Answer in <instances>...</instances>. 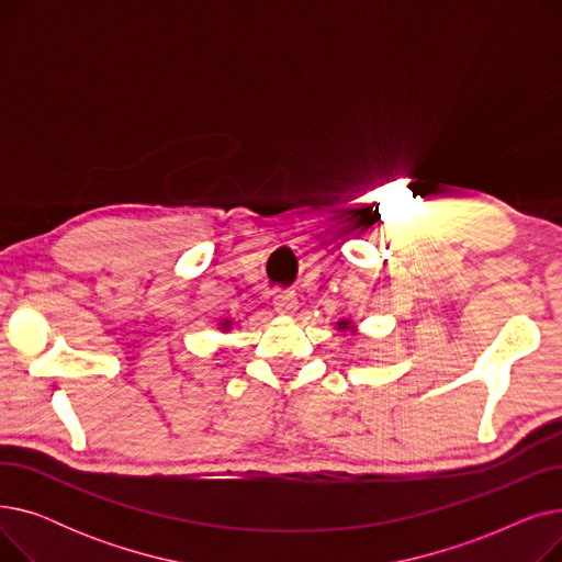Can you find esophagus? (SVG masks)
<instances>
[{
	"label": "esophagus",
	"mask_w": 562,
	"mask_h": 562,
	"mask_svg": "<svg viewBox=\"0 0 562 562\" xmlns=\"http://www.w3.org/2000/svg\"><path fill=\"white\" fill-rule=\"evenodd\" d=\"M276 312L282 316H291L293 312L299 310V301H296V293H276L273 299Z\"/></svg>",
	"instance_id": "obj_1"
}]
</instances>
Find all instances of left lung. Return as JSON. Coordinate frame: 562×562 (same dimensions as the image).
Returning a JSON list of instances; mask_svg holds the SVG:
<instances>
[{
	"mask_svg": "<svg viewBox=\"0 0 562 562\" xmlns=\"http://www.w3.org/2000/svg\"><path fill=\"white\" fill-rule=\"evenodd\" d=\"M335 326H337L339 333H350V335L358 333V326H356V323H352L350 318H339V321L335 323Z\"/></svg>",
	"mask_w": 562,
	"mask_h": 562,
	"instance_id": "left-lung-1",
	"label": "left lung"
}]
</instances>
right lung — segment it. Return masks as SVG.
<instances>
[{
  "mask_svg": "<svg viewBox=\"0 0 562 562\" xmlns=\"http://www.w3.org/2000/svg\"><path fill=\"white\" fill-rule=\"evenodd\" d=\"M218 328H221V333H229V328H232V318H223V321L218 323Z\"/></svg>",
  "mask_w": 562,
  "mask_h": 562,
  "instance_id": "1",
  "label": "right lung"
}]
</instances>
